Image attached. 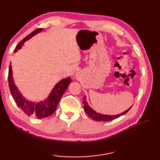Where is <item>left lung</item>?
<instances>
[{"instance_id": "1", "label": "left lung", "mask_w": 160, "mask_h": 160, "mask_svg": "<svg viewBox=\"0 0 160 160\" xmlns=\"http://www.w3.org/2000/svg\"><path fill=\"white\" fill-rule=\"evenodd\" d=\"M83 104H84V109H85V112H86L87 114H88L90 118H92L94 121H103V122H107V121H112V120H113V119L118 118L119 116H122L123 114H125V113H126L130 109H131V107L130 108H128L127 110L124 111V112L122 113H118V114L107 115V114H102V113H97L94 109H92V108L89 106L88 102H87L85 96H84V98H83Z\"/></svg>"}]
</instances>
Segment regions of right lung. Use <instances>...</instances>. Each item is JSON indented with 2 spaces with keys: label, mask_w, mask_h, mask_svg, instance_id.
I'll return each mask as SVG.
<instances>
[{
  "label": "right lung",
  "mask_w": 160,
  "mask_h": 160,
  "mask_svg": "<svg viewBox=\"0 0 160 160\" xmlns=\"http://www.w3.org/2000/svg\"><path fill=\"white\" fill-rule=\"evenodd\" d=\"M42 30L43 29L42 28L37 29L36 30L32 32L31 34L24 38L17 45L15 49V53L22 47L26 41L31 39L32 37L41 32ZM8 82L10 93L12 95L18 106L29 116H36L38 118H43L52 115L55 112L61 97L63 96V93L67 90L69 84L71 82V79L70 77H68L67 78H64V79L59 81L54 86L47 98L39 102H32L26 99L19 91L18 87L15 85L14 80H13L11 63L9 66Z\"/></svg>",
  "instance_id": "1"
}]
</instances>
